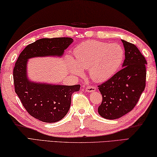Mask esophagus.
<instances>
[{
	"label": "esophagus",
	"instance_id": "esophagus-1",
	"mask_svg": "<svg viewBox=\"0 0 157 157\" xmlns=\"http://www.w3.org/2000/svg\"><path fill=\"white\" fill-rule=\"evenodd\" d=\"M96 90H97V88H96V87L94 86H87V87H86V92H94L96 91Z\"/></svg>",
	"mask_w": 157,
	"mask_h": 157
}]
</instances>
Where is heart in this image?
I'll use <instances>...</instances> for the list:
<instances>
[{"instance_id":"b5f03b06","label":"heart","mask_w":157,"mask_h":157,"mask_svg":"<svg viewBox=\"0 0 157 157\" xmlns=\"http://www.w3.org/2000/svg\"><path fill=\"white\" fill-rule=\"evenodd\" d=\"M74 54L76 62L71 61V71L81 75V68L89 69L90 76L97 82L106 81L114 75L124 59L121 46L94 40L79 44Z\"/></svg>"}]
</instances>
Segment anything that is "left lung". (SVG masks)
Segmentation results:
<instances>
[{
  "instance_id": "1",
  "label": "left lung",
  "mask_w": 157,
  "mask_h": 157,
  "mask_svg": "<svg viewBox=\"0 0 157 157\" xmlns=\"http://www.w3.org/2000/svg\"><path fill=\"white\" fill-rule=\"evenodd\" d=\"M125 60L121 70L98 86L102 102L98 112L107 119H117L132 110L144 91L147 61L132 43L122 40Z\"/></svg>"
}]
</instances>
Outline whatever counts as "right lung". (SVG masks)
I'll return each mask as SVG.
<instances>
[{
    "instance_id": "1",
    "label": "right lung",
    "mask_w": 157,
    "mask_h": 157,
    "mask_svg": "<svg viewBox=\"0 0 157 157\" xmlns=\"http://www.w3.org/2000/svg\"><path fill=\"white\" fill-rule=\"evenodd\" d=\"M73 42L69 37L41 38L27 45L19 55L13 71L15 92L26 111L43 122L61 120L69 111L71 95L80 85L60 86L30 82L27 77V59L36 56H61Z\"/></svg>"
}]
</instances>
